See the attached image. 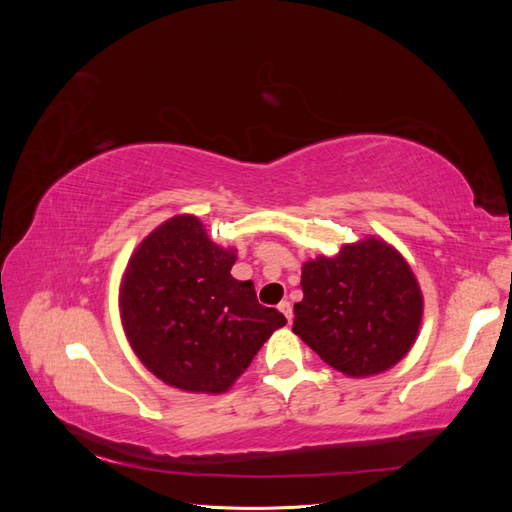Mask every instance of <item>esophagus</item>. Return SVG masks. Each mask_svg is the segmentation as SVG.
<instances>
[{
	"instance_id": "obj_1",
	"label": "esophagus",
	"mask_w": 512,
	"mask_h": 512,
	"mask_svg": "<svg viewBox=\"0 0 512 512\" xmlns=\"http://www.w3.org/2000/svg\"><path fill=\"white\" fill-rule=\"evenodd\" d=\"M277 309H280V312L286 316L288 322H292V305L288 301H282L280 305H277Z\"/></svg>"
}]
</instances>
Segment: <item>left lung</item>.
Returning a JSON list of instances; mask_svg holds the SVG:
<instances>
[{
    "label": "left lung",
    "mask_w": 512,
    "mask_h": 512,
    "mask_svg": "<svg viewBox=\"0 0 512 512\" xmlns=\"http://www.w3.org/2000/svg\"><path fill=\"white\" fill-rule=\"evenodd\" d=\"M301 288L292 331L350 378L382 374L416 342L423 294L406 258L382 239L367 237L333 258L307 260Z\"/></svg>",
    "instance_id": "obj_1"
}]
</instances>
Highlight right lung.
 <instances>
[{
	"mask_svg": "<svg viewBox=\"0 0 512 512\" xmlns=\"http://www.w3.org/2000/svg\"><path fill=\"white\" fill-rule=\"evenodd\" d=\"M235 250L215 245L194 215H175L136 247L119 290L121 322L141 363L188 393L228 391L284 314L230 275Z\"/></svg>",
	"mask_w": 512,
	"mask_h": 512,
	"instance_id": "right-lung-1",
	"label": "right lung"
}]
</instances>
